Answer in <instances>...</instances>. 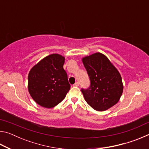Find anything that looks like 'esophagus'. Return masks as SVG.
Returning <instances> with one entry per match:
<instances>
[{"mask_svg":"<svg viewBox=\"0 0 149 149\" xmlns=\"http://www.w3.org/2000/svg\"><path fill=\"white\" fill-rule=\"evenodd\" d=\"M74 86H75V87L79 86V83H78V82H75V84H74Z\"/></svg>","mask_w":149,"mask_h":149,"instance_id":"esophagus-1","label":"esophagus"}]
</instances>
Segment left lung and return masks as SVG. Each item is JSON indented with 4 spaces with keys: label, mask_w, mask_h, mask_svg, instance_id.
Listing matches in <instances>:
<instances>
[{
    "label": "left lung",
    "mask_w": 149,
    "mask_h": 149,
    "mask_svg": "<svg viewBox=\"0 0 149 149\" xmlns=\"http://www.w3.org/2000/svg\"><path fill=\"white\" fill-rule=\"evenodd\" d=\"M82 62L91 81L88 89H81L85 101L97 111L109 109L119 101L123 93L120 74L100 52L83 58Z\"/></svg>",
    "instance_id": "left-lung-1"
}]
</instances>
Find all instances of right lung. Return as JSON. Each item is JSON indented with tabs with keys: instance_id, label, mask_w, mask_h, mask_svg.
Returning a JSON list of instances; mask_svg holds the SVG:
<instances>
[{
	"instance_id": "1",
	"label": "right lung",
	"mask_w": 149,
	"mask_h": 149,
	"mask_svg": "<svg viewBox=\"0 0 149 149\" xmlns=\"http://www.w3.org/2000/svg\"><path fill=\"white\" fill-rule=\"evenodd\" d=\"M65 58L52 54L35 65L28 75V91L35 102L50 108L58 104L70 89L63 68Z\"/></svg>"
}]
</instances>
